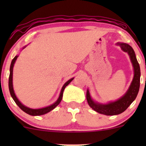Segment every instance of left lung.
Returning <instances> with one entry per match:
<instances>
[{"mask_svg": "<svg viewBox=\"0 0 146 146\" xmlns=\"http://www.w3.org/2000/svg\"><path fill=\"white\" fill-rule=\"evenodd\" d=\"M117 44L119 45L121 49L124 52L128 53L130 56L132 66H133L134 78L127 92L121 98L117 100V101L109 102L105 104L93 101V99L90 97L89 90L88 89L87 90L86 100L90 108L95 111L105 115H116L124 112L136 99L140 86V66L137 62L133 48L126 43L118 42L117 43Z\"/></svg>", "mask_w": 146, "mask_h": 146, "instance_id": "obj_1", "label": "left lung"}]
</instances>
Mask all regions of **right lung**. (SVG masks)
Returning a JSON list of instances; mask_svg holds the SVG:
<instances>
[{
    "mask_svg": "<svg viewBox=\"0 0 146 146\" xmlns=\"http://www.w3.org/2000/svg\"><path fill=\"white\" fill-rule=\"evenodd\" d=\"M25 47H26V46H24V47L23 48H23H25ZM18 56H16L14 57V58L12 60V61H11V66H10V73H9V89L10 95H11V98H13V100H14V102H16V104L19 106V108H21L22 110H23L25 113L29 114V115H32V116H38V115H44V114L47 113H48V112L51 111V110L54 109L57 106H58L60 103L62 99L63 92H64V88H66V86H67V85H68V84L71 82L74 78H73L70 79L69 80H68V81L66 82L64 84L62 88L61 92H60L59 98H58V100H57L55 103H53V104L48 106L44 107V108H38V109H33V108H28V107L25 106L23 105V104H22L21 102L18 100L17 97H16V95H15L14 88H13V68H14V63H15V62H16V59L18 58Z\"/></svg>",
    "mask_w": 146,
    "mask_h": 146,
    "instance_id": "right-lung-1",
    "label": "right lung"
}]
</instances>
